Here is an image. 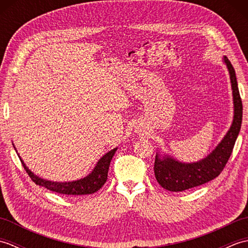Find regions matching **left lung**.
Instances as JSON below:
<instances>
[{
    "mask_svg": "<svg viewBox=\"0 0 248 248\" xmlns=\"http://www.w3.org/2000/svg\"><path fill=\"white\" fill-rule=\"evenodd\" d=\"M224 61L230 73L231 87H232L233 93L234 117L232 125L224 140L217 147V149L205 159L197 163L184 164L171 157H163L162 160L156 155L155 161V175L160 186L167 191L182 192L213 180L223 171L232 154L235 140L241 129L243 105H242V99L239 93L235 71L228 57L225 56Z\"/></svg>",
    "mask_w": 248,
    "mask_h": 248,
    "instance_id": "left-lung-1",
    "label": "left lung"
}]
</instances>
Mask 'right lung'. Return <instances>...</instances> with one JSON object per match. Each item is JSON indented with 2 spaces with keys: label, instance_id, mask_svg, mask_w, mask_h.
<instances>
[{
  "label": "right lung",
  "instance_id": "obj_1",
  "mask_svg": "<svg viewBox=\"0 0 248 248\" xmlns=\"http://www.w3.org/2000/svg\"><path fill=\"white\" fill-rule=\"evenodd\" d=\"M117 150L115 148L113 150L108 151L107 155L101 160L98 162L97 166L94 167V170L91 175L85 177L84 179L78 181H72V182H52V181H46L41 179L39 177L35 176L33 172L29 170V168L25 166L24 163L22 162V165L24 167L25 171L28 172L30 178L35 182L37 186H44L46 188L50 189L52 192L59 193V194H64V195H87V194H93L97 192L98 189L101 188L105 181L108 180V167L109 163L112 161V157L114 156V154Z\"/></svg>",
  "mask_w": 248,
  "mask_h": 248
}]
</instances>
